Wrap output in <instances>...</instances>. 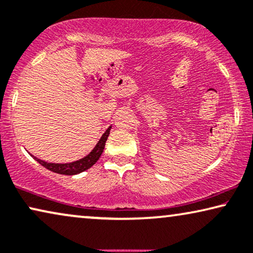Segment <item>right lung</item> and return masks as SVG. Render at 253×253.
<instances>
[{
  "label": "right lung",
  "instance_id": "1",
  "mask_svg": "<svg viewBox=\"0 0 253 253\" xmlns=\"http://www.w3.org/2000/svg\"><path fill=\"white\" fill-rule=\"evenodd\" d=\"M110 129H111V127H109L108 129H106L105 133L103 134V136L101 137V140L98 141V143L96 144V147L94 149H92L90 154L86 156L84 158L80 159V161L69 163V164H52V163H47V162L41 161V159L34 157V156L33 157L35 161L40 163L42 166L45 167V169L51 170V172L64 174V175H74V174L81 173L84 172V170L89 169V167H91L96 162L98 161L99 157H101L102 152L104 150L105 142L108 140V136L110 134Z\"/></svg>",
  "mask_w": 253,
  "mask_h": 253
}]
</instances>
